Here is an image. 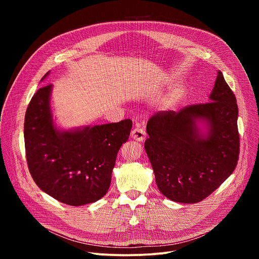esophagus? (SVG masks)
<instances>
[{
	"label": "esophagus",
	"instance_id": "esophagus-1",
	"mask_svg": "<svg viewBox=\"0 0 259 259\" xmlns=\"http://www.w3.org/2000/svg\"><path fill=\"white\" fill-rule=\"evenodd\" d=\"M131 137L137 141H142L145 138V131L142 128L136 127L132 130Z\"/></svg>",
	"mask_w": 259,
	"mask_h": 259
}]
</instances>
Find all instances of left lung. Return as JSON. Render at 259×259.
<instances>
[{
    "mask_svg": "<svg viewBox=\"0 0 259 259\" xmlns=\"http://www.w3.org/2000/svg\"><path fill=\"white\" fill-rule=\"evenodd\" d=\"M199 118L209 126L202 139ZM237 99L218 71L210 101L160 110L146 125L144 149L159 191L178 203L195 204L211 195L235 170L240 154Z\"/></svg>",
    "mask_w": 259,
    "mask_h": 259,
    "instance_id": "left-lung-1",
    "label": "left lung"
}]
</instances>
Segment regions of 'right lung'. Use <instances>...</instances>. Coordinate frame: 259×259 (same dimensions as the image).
Wrapping results in <instances>:
<instances>
[{"label": "right lung", "mask_w": 259, "mask_h": 259, "mask_svg": "<svg viewBox=\"0 0 259 259\" xmlns=\"http://www.w3.org/2000/svg\"><path fill=\"white\" fill-rule=\"evenodd\" d=\"M51 88L49 84L36 91L25 113L24 145L29 173L43 192L63 204L96 202L109 189L118 152L129 138L132 121L60 132L52 122Z\"/></svg>", "instance_id": "right-lung-1"}]
</instances>
